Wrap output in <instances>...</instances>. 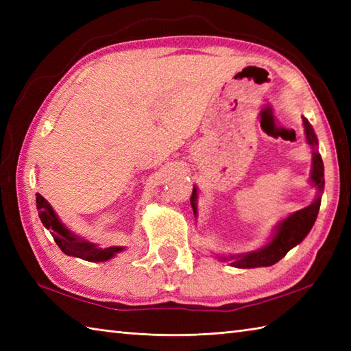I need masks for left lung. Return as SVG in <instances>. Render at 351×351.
Instances as JSON below:
<instances>
[{
  "mask_svg": "<svg viewBox=\"0 0 351 351\" xmlns=\"http://www.w3.org/2000/svg\"><path fill=\"white\" fill-rule=\"evenodd\" d=\"M303 126H304V138L306 143L312 147V169L309 175V182L312 187H315L317 195L312 204L302 208V210L289 214L288 217L279 221L274 226L273 232L268 238V241L261 245L259 249L252 250L247 253H241V255H215L223 263L229 261L230 265L237 268H256V267H270L287 255V253L300 244L309 230L314 226L317 220V215L319 211V205H322V195L324 191V164L322 160V155L318 152V138L315 136V131L306 117H303ZM197 196L199 191L195 185L193 187V195L190 197V202L193 206V213L195 217H197Z\"/></svg>",
  "mask_w": 351,
  "mask_h": 351,
  "instance_id": "8db88e82",
  "label": "left lung"
}]
</instances>
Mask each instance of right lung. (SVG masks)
<instances>
[{
	"label": "right lung",
	"instance_id": "add662e5",
	"mask_svg": "<svg viewBox=\"0 0 351 351\" xmlns=\"http://www.w3.org/2000/svg\"><path fill=\"white\" fill-rule=\"evenodd\" d=\"M36 205L37 213H39L40 221L43 226L47 228L58 247L62 249L64 255L81 258L84 261H90V263H104L114 258L117 253L125 250L122 245H111V247H101L99 244L92 243L86 240V238L72 232L71 229L63 225V221L58 219L54 208L49 205V202L39 193H36Z\"/></svg>",
	"mask_w": 351,
	"mask_h": 351
}]
</instances>
